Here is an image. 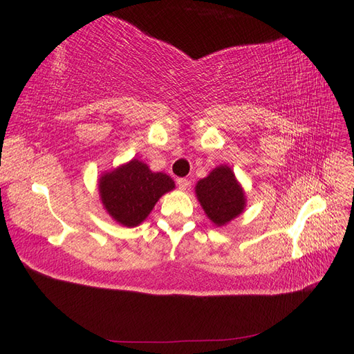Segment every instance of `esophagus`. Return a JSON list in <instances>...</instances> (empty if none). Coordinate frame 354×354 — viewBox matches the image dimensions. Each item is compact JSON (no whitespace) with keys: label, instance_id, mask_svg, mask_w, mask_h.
<instances>
[{"label":"esophagus","instance_id":"obj_1","mask_svg":"<svg viewBox=\"0 0 354 354\" xmlns=\"http://www.w3.org/2000/svg\"><path fill=\"white\" fill-rule=\"evenodd\" d=\"M189 185H190V183H189L187 178H178V180H177V186H178L180 190H183V192L187 190V189H189Z\"/></svg>","mask_w":354,"mask_h":354}]
</instances>
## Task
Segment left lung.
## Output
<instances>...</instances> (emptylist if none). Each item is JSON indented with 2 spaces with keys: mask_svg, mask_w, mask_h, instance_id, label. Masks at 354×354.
Here are the masks:
<instances>
[{
  "mask_svg": "<svg viewBox=\"0 0 354 354\" xmlns=\"http://www.w3.org/2000/svg\"><path fill=\"white\" fill-rule=\"evenodd\" d=\"M195 195L214 226L223 227L239 217L246 207L242 185L229 165H218L201 178Z\"/></svg>",
  "mask_w": 354,
  "mask_h": 354,
  "instance_id": "1",
  "label": "left lung"
}]
</instances>
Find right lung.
<instances>
[{"mask_svg": "<svg viewBox=\"0 0 354 354\" xmlns=\"http://www.w3.org/2000/svg\"><path fill=\"white\" fill-rule=\"evenodd\" d=\"M99 196L104 211L125 227L143 223L160 196L176 189L165 173H153L143 160L131 159L99 177Z\"/></svg>", "mask_w": 354, "mask_h": 354, "instance_id": "right-lung-1", "label": "right lung"}]
</instances>
